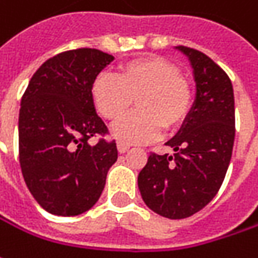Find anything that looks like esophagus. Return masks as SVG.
I'll return each instance as SVG.
<instances>
[{"mask_svg": "<svg viewBox=\"0 0 258 258\" xmlns=\"http://www.w3.org/2000/svg\"><path fill=\"white\" fill-rule=\"evenodd\" d=\"M117 149L121 154H124V153H127L130 150V146L128 144H124V143H118Z\"/></svg>", "mask_w": 258, "mask_h": 258, "instance_id": "34e87169", "label": "esophagus"}]
</instances>
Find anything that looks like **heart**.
I'll use <instances>...</instances> for the list:
<instances>
[{
    "label": "heart",
    "instance_id": "obj_1",
    "mask_svg": "<svg viewBox=\"0 0 258 258\" xmlns=\"http://www.w3.org/2000/svg\"><path fill=\"white\" fill-rule=\"evenodd\" d=\"M96 111L117 121L125 115L133 99L139 111L112 127V136L124 144L156 140L162 130H179L190 111V88L173 63L160 56H143L118 66L115 78L98 75L91 85Z\"/></svg>",
    "mask_w": 258,
    "mask_h": 258
}]
</instances>
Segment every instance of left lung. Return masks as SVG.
<instances>
[{"mask_svg":"<svg viewBox=\"0 0 258 258\" xmlns=\"http://www.w3.org/2000/svg\"><path fill=\"white\" fill-rule=\"evenodd\" d=\"M176 49L194 69L195 101L183 125L166 143L174 154L151 153L139 173V189L153 212L182 219L207 207L224 182L235 137V109L228 75L202 51Z\"/></svg>","mask_w":258,"mask_h":258,"instance_id":"8db88e82","label":"left lung"}]
</instances>
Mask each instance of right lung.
I'll return each mask as SVG.
<instances>
[{"label":"right lung","mask_w":258,"mask_h":258,"mask_svg":"<svg viewBox=\"0 0 258 258\" xmlns=\"http://www.w3.org/2000/svg\"><path fill=\"white\" fill-rule=\"evenodd\" d=\"M112 60L96 49L59 53L40 66L23 95L21 172L31 195L53 215L75 217L94 207L117 162L115 141L89 143L108 131L96 114L91 85Z\"/></svg>","instance_id":"obj_1"}]
</instances>
